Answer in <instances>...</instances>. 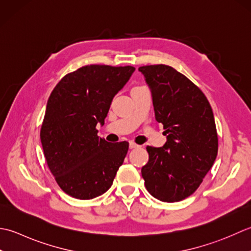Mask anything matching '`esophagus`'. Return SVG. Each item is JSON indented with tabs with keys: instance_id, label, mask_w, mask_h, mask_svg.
<instances>
[{
	"instance_id": "1",
	"label": "esophagus",
	"mask_w": 251,
	"mask_h": 251,
	"mask_svg": "<svg viewBox=\"0 0 251 251\" xmlns=\"http://www.w3.org/2000/svg\"><path fill=\"white\" fill-rule=\"evenodd\" d=\"M129 146H130V148L131 150H133V148H137V147H140V145H137V144H135L134 142H130V144H129Z\"/></svg>"
}]
</instances>
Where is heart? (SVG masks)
<instances>
[{"mask_svg":"<svg viewBox=\"0 0 251 251\" xmlns=\"http://www.w3.org/2000/svg\"><path fill=\"white\" fill-rule=\"evenodd\" d=\"M136 88H141V86H136Z\"/></svg>","mask_w":251,"mask_h":251,"instance_id":"heart-1","label":"heart"}]
</instances>
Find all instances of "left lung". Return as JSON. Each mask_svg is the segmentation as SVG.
I'll list each match as a JSON object with an SVG mask.
<instances>
[{"instance_id": "obj_1", "label": "left lung", "mask_w": 251, "mask_h": 251, "mask_svg": "<svg viewBox=\"0 0 251 251\" xmlns=\"http://www.w3.org/2000/svg\"><path fill=\"white\" fill-rule=\"evenodd\" d=\"M139 70L167 136L162 147H146L150 159L142 176L151 196L165 202L181 201L197 190L217 158L212 108L201 90L170 66H142Z\"/></svg>"}]
</instances>
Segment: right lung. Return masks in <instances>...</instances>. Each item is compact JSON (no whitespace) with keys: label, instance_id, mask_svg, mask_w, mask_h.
<instances>
[{"label":"right lung","instance_id":"obj_1","mask_svg":"<svg viewBox=\"0 0 251 251\" xmlns=\"http://www.w3.org/2000/svg\"><path fill=\"white\" fill-rule=\"evenodd\" d=\"M132 66L88 65L66 75L50 93L40 139L59 187L69 196L92 199L109 190L129 143L97 135L111 100L134 73Z\"/></svg>","mask_w":251,"mask_h":251}]
</instances>
